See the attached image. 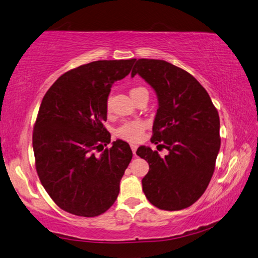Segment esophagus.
I'll return each mask as SVG.
<instances>
[{"label":"esophagus","instance_id":"obj_1","mask_svg":"<svg viewBox=\"0 0 258 258\" xmlns=\"http://www.w3.org/2000/svg\"><path fill=\"white\" fill-rule=\"evenodd\" d=\"M137 148H138V146L136 145V144H131V149H132V151H133V154H134V156H136V153H137Z\"/></svg>","mask_w":258,"mask_h":258}]
</instances>
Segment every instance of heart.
I'll use <instances>...</instances> for the list:
<instances>
[{"label":"heart","mask_w":258,"mask_h":258,"mask_svg":"<svg viewBox=\"0 0 258 258\" xmlns=\"http://www.w3.org/2000/svg\"><path fill=\"white\" fill-rule=\"evenodd\" d=\"M147 92L144 87H134L130 91V94L132 97H136L139 94ZM107 110L110 111V100H107ZM146 130V122L142 120H133L124 122L121 126L117 128V137H119L122 140L131 141V142H138L140 140L142 134H144Z\"/></svg>","instance_id":"b5f03b06"}]
</instances>
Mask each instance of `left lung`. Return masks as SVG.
<instances>
[{
  "label": "left lung",
  "mask_w": 258,
  "mask_h": 258,
  "mask_svg": "<svg viewBox=\"0 0 258 258\" xmlns=\"http://www.w3.org/2000/svg\"><path fill=\"white\" fill-rule=\"evenodd\" d=\"M138 73L155 89L158 109L150 141L169 154L141 146L137 155L149 164L142 179L146 198L158 209L190 207L206 191L220 148L219 116L209 94L182 69L161 59H136Z\"/></svg>",
  "instance_id": "8db88e82"
}]
</instances>
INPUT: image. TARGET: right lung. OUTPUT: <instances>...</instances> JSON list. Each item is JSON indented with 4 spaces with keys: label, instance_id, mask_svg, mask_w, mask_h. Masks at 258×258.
I'll return each instance as SVG.
<instances>
[{
    "label": "right lung",
    "instance_id": "1",
    "mask_svg": "<svg viewBox=\"0 0 258 258\" xmlns=\"http://www.w3.org/2000/svg\"><path fill=\"white\" fill-rule=\"evenodd\" d=\"M134 62L80 65L60 76L41 102L33 128L35 169L52 201L69 214L102 215L119 194L133 153L122 140L103 150L111 141L103 122L113 83L127 76Z\"/></svg>",
    "mask_w": 258,
    "mask_h": 258
}]
</instances>
